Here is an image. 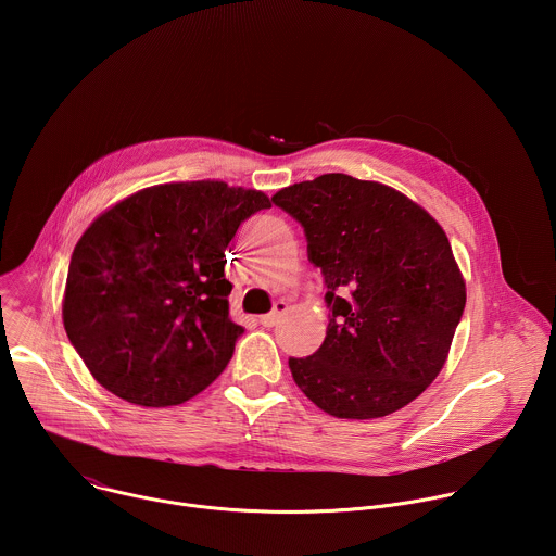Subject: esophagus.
Segmentation results:
<instances>
[{"label":"esophagus","instance_id":"esophagus-1","mask_svg":"<svg viewBox=\"0 0 556 556\" xmlns=\"http://www.w3.org/2000/svg\"><path fill=\"white\" fill-rule=\"evenodd\" d=\"M286 312H288V303H286V301H277L275 307H273V312L264 314L262 319H260V324H262L264 328H275Z\"/></svg>","mask_w":556,"mask_h":556}]
</instances>
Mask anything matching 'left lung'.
Wrapping results in <instances>:
<instances>
[{"label": "left lung", "instance_id": "obj_1", "mask_svg": "<svg viewBox=\"0 0 556 556\" xmlns=\"http://www.w3.org/2000/svg\"><path fill=\"white\" fill-rule=\"evenodd\" d=\"M305 232L332 319L321 348L290 358L296 387L334 418L403 409L442 371L466 283L435 217L405 193L324 174L273 195Z\"/></svg>", "mask_w": 556, "mask_h": 556}]
</instances>
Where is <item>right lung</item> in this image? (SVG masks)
<instances>
[{"label": "right lung", "instance_id": "right-lung-1", "mask_svg": "<svg viewBox=\"0 0 556 556\" xmlns=\"http://www.w3.org/2000/svg\"><path fill=\"white\" fill-rule=\"evenodd\" d=\"M262 208L270 200L257 189L167 182L127 195L86 228L61 316L99 384L140 407H172L224 371L244 332L228 314L226 251Z\"/></svg>", "mask_w": 556, "mask_h": 556}]
</instances>
